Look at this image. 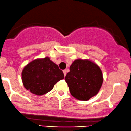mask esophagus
Wrapping results in <instances>:
<instances>
[{
    "instance_id": "esophagus-1",
    "label": "esophagus",
    "mask_w": 131,
    "mask_h": 131,
    "mask_svg": "<svg viewBox=\"0 0 131 131\" xmlns=\"http://www.w3.org/2000/svg\"><path fill=\"white\" fill-rule=\"evenodd\" d=\"M63 73H64V76H66V74H67V71H66V70H63Z\"/></svg>"
}]
</instances>
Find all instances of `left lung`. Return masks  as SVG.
Segmentation results:
<instances>
[{"instance_id":"1","label":"left lung","mask_w":131,"mask_h":131,"mask_svg":"<svg viewBox=\"0 0 131 131\" xmlns=\"http://www.w3.org/2000/svg\"><path fill=\"white\" fill-rule=\"evenodd\" d=\"M72 96L88 101L97 94L103 84V74L96 64L89 60L77 59L65 77Z\"/></svg>"}]
</instances>
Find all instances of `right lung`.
I'll return each mask as SVG.
<instances>
[{"label": "right lung", "instance_id": "right-lung-1", "mask_svg": "<svg viewBox=\"0 0 131 131\" xmlns=\"http://www.w3.org/2000/svg\"><path fill=\"white\" fill-rule=\"evenodd\" d=\"M64 78L62 71L48 57L33 61L24 67L22 72L24 87L37 95L51 91L54 85Z\"/></svg>", "mask_w": 131, "mask_h": 131}]
</instances>
